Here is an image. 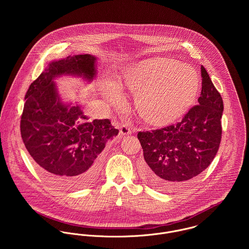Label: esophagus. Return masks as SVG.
Wrapping results in <instances>:
<instances>
[{
	"instance_id": "esophagus-1",
	"label": "esophagus",
	"mask_w": 249,
	"mask_h": 249,
	"mask_svg": "<svg viewBox=\"0 0 249 249\" xmlns=\"http://www.w3.org/2000/svg\"><path fill=\"white\" fill-rule=\"evenodd\" d=\"M120 134L121 135H129V134H131V130L127 125L123 124L120 127Z\"/></svg>"
}]
</instances>
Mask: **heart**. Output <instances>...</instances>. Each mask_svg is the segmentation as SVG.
I'll return each mask as SVG.
<instances>
[{
    "instance_id": "b5f03b06",
    "label": "heart",
    "mask_w": 249,
    "mask_h": 249,
    "mask_svg": "<svg viewBox=\"0 0 249 249\" xmlns=\"http://www.w3.org/2000/svg\"><path fill=\"white\" fill-rule=\"evenodd\" d=\"M127 89L136 95L139 115L147 124L164 126L182 117L200 89L196 69L169 57H152L131 66L124 74ZM104 93L111 103L123 100L118 83L108 81Z\"/></svg>"
}]
</instances>
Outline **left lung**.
I'll list each match as a JSON object with an SVG mask.
<instances>
[{"mask_svg": "<svg viewBox=\"0 0 249 249\" xmlns=\"http://www.w3.org/2000/svg\"><path fill=\"white\" fill-rule=\"evenodd\" d=\"M198 105L177 124L138 132L142 177L151 187L172 192L201 174L213 161L221 140L223 102L203 66Z\"/></svg>", "mask_w": 249, "mask_h": 249, "instance_id": "8db88e82", "label": "left lung"}]
</instances>
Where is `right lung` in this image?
Wrapping results in <instances>:
<instances>
[{
    "mask_svg": "<svg viewBox=\"0 0 249 249\" xmlns=\"http://www.w3.org/2000/svg\"><path fill=\"white\" fill-rule=\"evenodd\" d=\"M91 54L52 61L31 84L21 117V136L42 177L62 189L90 185L101 169V152L119 133L108 119L89 122L79 106L64 104L54 78L80 76L91 82L97 73Z\"/></svg>",
    "mask_w": 249,
    "mask_h": 249,
    "instance_id": "right-lung-1",
    "label": "right lung"
}]
</instances>
